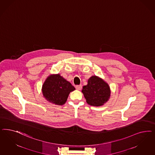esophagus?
<instances>
[{
  "mask_svg": "<svg viewBox=\"0 0 155 155\" xmlns=\"http://www.w3.org/2000/svg\"><path fill=\"white\" fill-rule=\"evenodd\" d=\"M75 88H76V89L78 90H81V88H82V85L80 84V85H77L75 86Z\"/></svg>",
  "mask_w": 155,
  "mask_h": 155,
  "instance_id": "esophagus-1",
  "label": "esophagus"
}]
</instances>
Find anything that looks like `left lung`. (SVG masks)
Wrapping results in <instances>:
<instances>
[{
	"label": "left lung",
	"mask_w": 155,
	"mask_h": 155,
	"mask_svg": "<svg viewBox=\"0 0 155 155\" xmlns=\"http://www.w3.org/2000/svg\"><path fill=\"white\" fill-rule=\"evenodd\" d=\"M87 103L92 106H101L110 98V91L107 83L100 78L93 76L88 80V84L83 87L81 91Z\"/></svg>",
	"instance_id": "1"
}]
</instances>
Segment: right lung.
Listing matches in <instances>:
<instances>
[{"label":"right lung","mask_w":155,"mask_h":155,"mask_svg":"<svg viewBox=\"0 0 155 155\" xmlns=\"http://www.w3.org/2000/svg\"><path fill=\"white\" fill-rule=\"evenodd\" d=\"M75 90L69 81L58 74L51 75L47 78L43 85L42 92L47 101L61 105L65 104L70 92Z\"/></svg>","instance_id":"right-lung-1"}]
</instances>
